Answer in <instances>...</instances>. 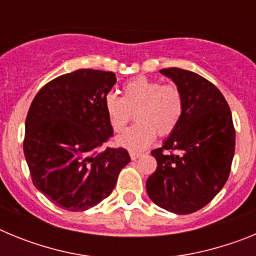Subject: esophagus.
Segmentation results:
<instances>
[{"label":"esophagus","mask_w":256,"mask_h":256,"mask_svg":"<svg viewBox=\"0 0 256 256\" xmlns=\"http://www.w3.org/2000/svg\"><path fill=\"white\" fill-rule=\"evenodd\" d=\"M130 159H132V160H137V159H138V158H141L142 154H140V152H133V151H130Z\"/></svg>","instance_id":"1"}]
</instances>
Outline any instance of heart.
<instances>
[{
	"instance_id": "b5f03b06",
	"label": "heart",
	"mask_w": 256,
	"mask_h": 256,
	"mask_svg": "<svg viewBox=\"0 0 256 256\" xmlns=\"http://www.w3.org/2000/svg\"><path fill=\"white\" fill-rule=\"evenodd\" d=\"M183 94L176 84L162 86L146 76L130 80L123 87V97L110 92L104 98L106 116L115 132H122L136 110L137 123L116 137L118 146L130 151L148 148L160 136H168L177 128L183 114Z\"/></svg>"
}]
</instances>
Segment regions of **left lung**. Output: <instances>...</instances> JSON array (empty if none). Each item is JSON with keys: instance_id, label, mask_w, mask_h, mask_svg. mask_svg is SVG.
I'll use <instances>...</instances> for the list:
<instances>
[{"instance_id": "obj_1", "label": "left lung", "mask_w": 256, "mask_h": 256, "mask_svg": "<svg viewBox=\"0 0 256 256\" xmlns=\"http://www.w3.org/2000/svg\"><path fill=\"white\" fill-rule=\"evenodd\" d=\"M160 73L180 88L184 106L177 128L151 151L158 166L146 180V191L158 206L191 214L209 204L227 182L236 132L230 106L212 83L178 68Z\"/></svg>"}]
</instances>
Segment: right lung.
<instances>
[{
    "instance_id": "1",
    "label": "right lung",
    "mask_w": 256,
    "mask_h": 256,
    "mask_svg": "<svg viewBox=\"0 0 256 256\" xmlns=\"http://www.w3.org/2000/svg\"><path fill=\"white\" fill-rule=\"evenodd\" d=\"M115 83L112 72L78 69L47 83L29 108L24 155L32 180L62 209L101 202L130 162L124 148L98 151L112 136L104 98Z\"/></svg>"
}]
</instances>
